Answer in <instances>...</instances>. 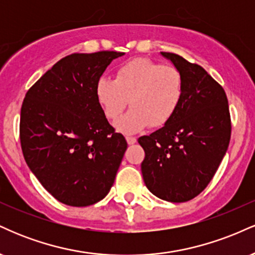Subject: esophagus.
Wrapping results in <instances>:
<instances>
[{"instance_id":"obj_1","label":"esophagus","mask_w":255,"mask_h":255,"mask_svg":"<svg viewBox=\"0 0 255 255\" xmlns=\"http://www.w3.org/2000/svg\"><path fill=\"white\" fill-rule=\"evenodd\" d=\"M126 139H127L128 145H133V144H135V142H136V137L135 136L128 135V136H126Z\"/></svg>"}]
</instances>
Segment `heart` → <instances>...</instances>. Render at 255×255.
I'll return each mask as SVG.
<instances>
[{
	"label": "heart",
	"mask_w": 255,
	"mask_h": 255,
	"mask_svg": "<svg viewBox=\"0 0 255 255\" xmlns=\"http://www.w3.org/2000/svg\"><path fill=\"white\" fill-rule=\"evenodd\" d=\"M95 91L99 107L111 122L119 120L129 102L131 109L116 128L131 134L150 125L163 127L168 124L182 102L184 81L176 67L134 58L121 64L114 79L99 78Z\"/></svg>",
	"instance_id": "heart-1"
}]
</instances>
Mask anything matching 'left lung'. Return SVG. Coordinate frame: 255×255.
Wrapping results in <instances>:
<instances>
[{
	"label": "left lung",
	"mask_w": 255,
	"mask_h": 255,
	"mask_svg": "<svg viewBox=\"0 0 255 255\" xmlns=\"http://www.w3.org/2000/svg\"><path fill=\"white\" fill-rule=\"evenodd\" d=\"M160 54L182 73L183 97L164 127L137 140L145 151L141 172L152 194L184 203L206 188L228 150L229 105L223 87L203 67L172 52Z\"/></svg>",
	"instance_id": "8db88e82"
}]
</instances>
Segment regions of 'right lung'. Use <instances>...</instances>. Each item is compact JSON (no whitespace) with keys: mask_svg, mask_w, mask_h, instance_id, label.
Segmentation results:
<instances>
[{"mask_svg":"<svg viewBox=\"0 0 255 255\" xmlns=\"http://www.w3.org/2000/svg\"><path fill=\"white\" fill-rule=\"evenodd\" d=\"M124 52L61 58L26 93L20 142L28 168L55 199L89 206L113 187L127 141L96 99V84Z\"/></svg>","mask_w":255,"mask_h":255,"instance_id":"1","label":"right lung"}]
</instances>
